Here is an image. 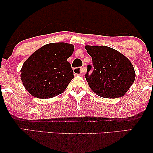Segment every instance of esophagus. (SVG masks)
<instances>
[{"instance_id":"obj_1","label":"esophagus","mask_w":153,"mask_h":153,"mask_svg":"<svg viewBox=\"0 0 153 153\" xmlns=\"http://www.w3.org/2000/svg\"><path fill=\"white\" fill-rule=\"evenodd\" d=\"M74 72L77 75H81L85 72V69L84 68H76L74 69Z\"/></svg>"}]
</instances>
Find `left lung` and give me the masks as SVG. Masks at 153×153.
<instances>
[{"label":"left lung","instance_id":"left-lung-1","mask_svg":"<svg viewBox=\"0 0 153 153\" xmlns=\"http://www.w3.org/2000/svg\"><path fill=\"white\" fill-rule=\"evenodd\" d=\"M92 57V66L88 65L85 75L90 88L97 95L104 98H118L125 95L135 80L134 68L128 58L117 50L106 46L86 45Z\"/></svg>","mask_w":153,"mask_h":153}]
</instances>
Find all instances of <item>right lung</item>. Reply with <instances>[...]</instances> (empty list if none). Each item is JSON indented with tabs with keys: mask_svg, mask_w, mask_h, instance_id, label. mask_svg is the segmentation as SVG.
Wrapping results in <instances>:
<instances>
[{
	"mask_svg": "<svg viewBox=\"0 0 153 153\" xmlns=\"http://www.w3.org/2000/svg\"><path fill=\"white\" fill-rule=\"evenodd\" d=\"M74 49L72 44L50 43L29 56L20 72L23 85L31 95L48 99L63 93L74 78L68 61Z\"/></svg>",
	"mask_w": 153,
	"mask_h": 153,
	"instance_id": "add662e5",
	"label": "right lung"
}]
</instances>
